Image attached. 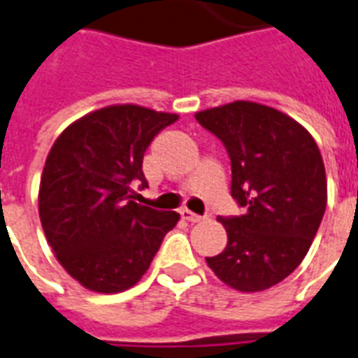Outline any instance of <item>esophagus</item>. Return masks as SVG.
Instances as JSON below:
<instances>
[{"instance_id": "34e87169", "label": "esophagus", "mask_w": 358, "mask_h": 358, "mask_svg": "<svg viewBox=\"0 0 358 358\" xmlns=\"http://www.w3.org/2000/svg\"><path fill=\"white\" fill-rule=\"evenodd\" d=\"M180 215H182V219L187 220V222H202V220L206 219V217H200V215L193 213V211H189V209H182Z\"/></svg>"}]
</instances>
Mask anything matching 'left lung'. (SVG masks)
Listing matches in <instances>:
<instances>
[{
    "mask_svg": "<svg viewBox=\"0 0 358 358\" xmlns=\"http://www.w3.org/2000/svg\"><path fill=\"white\" fill-rule=\"evenodd\" d=\"M194 117L224 143L231 196L245 215L222 219L228 245L208 266L239 292L283 281L309 252L327 204L324 159L315 138L272 106L234 101Z\"/></svg>",
    "mask_w": 358,
    "mask_h": 358,
    "instance_id": "1",
    "label": "left lung"
}]
</instances>
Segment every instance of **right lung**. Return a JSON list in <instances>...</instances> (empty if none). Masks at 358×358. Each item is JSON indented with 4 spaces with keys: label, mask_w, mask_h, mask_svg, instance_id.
<instances>
[{
    "label": "right lung",
    "mask_w": 358,
    "mask_h": 358,
    "mask_svg": "<svg viewBox=\"0 0 358 358\" xmlns=\"http://www.w3.org/2000/svg\"><path fill=\"white\" fill-rule=\"evenodd\" d=\"M176 113L112 104L64 130L43 165L38 213L55 257L84 289L115 294L149 270L176 211L134 202V184L147 187L143 156Z\"/></svg>",
    "instance_id": "right-lung-1"
}]
</instances>
